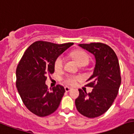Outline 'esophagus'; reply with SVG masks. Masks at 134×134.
Returning <instances> with one entry per match:
<instances>
[{
  "mask_svg": "<svg viewBox=\"0 0 134 134\" xmlns=\"http://www.w3.org/2000/svg\"><path fill=\"white\" fill-rule=\"evenodd\" d=\"M65 90L66 92H69L71 90V88H69V87L68 86H66L65 87Z\"/></svg>",
  "mask_w": 134,
  "mask_h": 134,
  "instance_id": "obj_1",
  "label": "esophagus"
}]
</instances>
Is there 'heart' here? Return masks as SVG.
<instances>
[{
  "instance_id": "obj_1",
  "label": "heart",
  "mask_w": 134,
  "mask_h": 134,
  "mask_svg": "<svg viewBox=\"0 0 134 134\" xmlns=\"http://www.w3.org/2000/svg\"><path fill=\"white\" fill-rule=\"evenodd\" d=\"M72 57L75 59L80 66L85 65L89 61V56L86 52L82 50H77L71 53ZM64 59L62 56H59L55 59L54 62V68L57 71L62 70L63 68ZM80 77L78 75H68L64 78V82L67 85H75L78 80H80Z\"/></svg>"
}]
</instances>
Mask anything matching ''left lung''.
Listing matches in <instances>:
<instances>
[{
	"mask_svg": "<svg viewBox=\"0 0 134 134\" xmlns=\"http://www.w3.org/2000/svg\"><path fill=\"white\" fill-rule=\"evenodd\" d=\"M79 46L94 55L96 65L86 85L93 88L92 91L87 94L79 89L75 106L82 115L94 118L104 114L117 97L121 82L120 67L115 53L108 45L94 42Z\"/></svg>",
	"mask_w": 134,
	"mask_h": 134,
	"instance_id": "left-lung-1",
	"label": "left lung"
}]
</instances>
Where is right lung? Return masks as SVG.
Instances as JSON below:
<instances>
[{"mask_svg": "<svg viewBox=\"0 0 134 134\" xmlns=\"http://www.w3.org/2000/svg\"><path fill=\"white\" fill-rule=\"evenodd\" d=\"M73 43L57 44L37 41L30 45L16 69V86L24 104L32 113L46 117L59 107L65 92L60 85L51 90L45 83L47 75L54 73V62Z\"/></svg>", "mask_w": 134, "mask_h": 134, "instance_id": "add662e5", "label": "right lung"}]
</instances>
